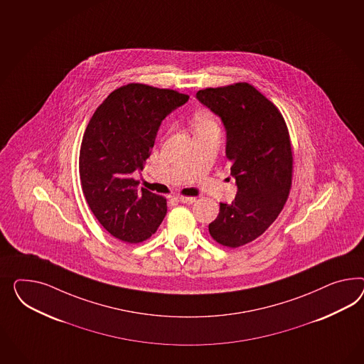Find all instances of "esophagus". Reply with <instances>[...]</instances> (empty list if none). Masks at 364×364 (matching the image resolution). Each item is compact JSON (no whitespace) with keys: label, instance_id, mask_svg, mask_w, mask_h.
<instances>
[{"label":"esophagus","instance_id":"34e87169","mask_svg":"<svg viewBox=\"0 0 364 364\" xmlns=\"http://www.w3.org/2000/svg\"><path fill=\"white\" fill-rule=\"evenodd\" d=\"M176 200L178 203H183V204H192L196 201L195 197H186V196H176Z\"/></svg>","mask_w":364,"mask_h":364}]
</instances>
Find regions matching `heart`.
<instances>
[{"label": "heart", "mask_w": 364, "mask_h": 364, "mask_svg": "<svg viewBox=\"0 0 364 364\" xmlns=\"http://www.w3.org/2000/svg\"><path fill=\"white\" fill-rule=\"evenodd\" d=\"M195 126L197 128H207V127H215L216 123L213 118L208 114V112H197L196 117H195Z\"/></svg>", "instance_id": "obj_1"}]
</instances>
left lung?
Returning a JSON list of instances; mask_svg holds the SVG:
<instances>
[{
	"label": "left lung",
	"mask_w": 364,
	"mask_h": 364,
	"mask_svg": "<svg viewBox=\"0 0 364 364\" xmlns=\"http://www.w3.org/2000/svg\"><path fill=\"white\" fill-rule=\"evenodd\" d=\"M196 99L225 127V155L237 184L235 201L220 204L209 233L221 245H245L274 223L289 196L293 152L285 120L249 83L200 90Z\"/></svg>",
	"instance_id": "1"
}]
</instances>
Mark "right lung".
<instances>
[{
	"mask_svg": "<svg viewBox=\"0 0 364 364\" xmlns=\"http://www.w3.org/2000/svg\"><path fill=\"white\" fill-rule=\"evenodd\" d=\"M189 97L129 83L97 108L80 144V186L91 212L111 236L129 244L147 240L167 213L161 196L134 178L151 155L160 124Z\"/></svg>",
	"mask_w": 364,
	"mask_h": 364,
	"instance_id": "right-lung-1",
	"label": "right lung"
}]
</instances>
